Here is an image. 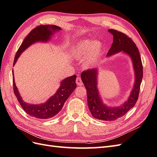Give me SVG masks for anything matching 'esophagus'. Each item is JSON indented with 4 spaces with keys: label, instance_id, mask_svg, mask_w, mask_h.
Here are the masks:
<instances>
[{
    "label": "esophagus",
    "instance_id": "obj_1",
    "mask_svg": "<svg viewBox=\"0 0 157 157\" xmlns=\"http://www.w3.org/2000/svg\"><path fill=\"white\" fill-rule=\"evenodd\" d=\"M76 83H77V85L78 86H83L82 81L81 79V78H80L79 76H78L77 78H76Z\"/></svg>",
    "mask_w": 157,
    "mask_h": 157
}]
</instances>
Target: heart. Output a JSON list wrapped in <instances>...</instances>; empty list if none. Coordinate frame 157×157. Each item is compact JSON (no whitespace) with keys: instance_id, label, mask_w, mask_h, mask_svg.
Instances as JSON below:
<instances>
[{"instance_id":"b5f03b06","label":"heart","mask_w":157,"mask_h":157,"mask_svg":"<svg viewBox=\"0 0 157 157\" xmlns=\"http://www.w3.org/2000/svg\"><path fill=\"white\" fill-rule=\"evenodd\" d=\"M102 45L99 42L89 40L81 42L75 50V56L79 60L86 58V65L88 67L95 66L98 63L101 53Z\"/></svg>"}]
</instances>
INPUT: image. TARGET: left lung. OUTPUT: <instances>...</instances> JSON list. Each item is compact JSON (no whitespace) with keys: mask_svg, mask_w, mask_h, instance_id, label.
Instances as JSON below:
<instances>
[{"mask_svg":"<svg viewBox=\"0 0 157 157\" xmlns=\"http://www.w3.org/2000/svg\"><path fill=\"white\" fill-rule=\"evenodd\" d=\"M108 31L113 34V40L107 56L122 51L130 56L132 62L135 73V82L127 101L121 106L115 107H109L104 105L97 87L98 72L96 68L83 71L81 74V78L87 90V104L92 116L95 119L111 121L123 117L136 104L139 98L143 72L139 50L132 39L121 32L113 29Z\"/></svg>","mask_w":157,"mask_h":157,"instance_id":"obj_1","label":"left lung"}]
</instances>
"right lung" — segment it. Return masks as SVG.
Listing matches in <instances>:
<instances>
[{"label": "right lung", "instance_id": "obj_1", "mask_svg": "<svg viewBox=\"0 0 157 157\" xmlns=\"http://www.w3.org/2000/svg\"><path fill=\"white\" fill-rule=\"evenodd\" d=\"M61 30V28L55 25H40L31 30L29 35L24 40L16 54L14 63L17 61L22 52L36 42H47L53 33ZM76 75H74L62 80L60 87L56 93L46 101V103L34 105L25 103L23 101L14 82L13 74V89L14 95L19 103L27 114L31 117L40 119H47L54 117L62 110L66 101L76 87Z\"/></svg>", "mask_w": 157, "mask_h": 157}]
</instances>
